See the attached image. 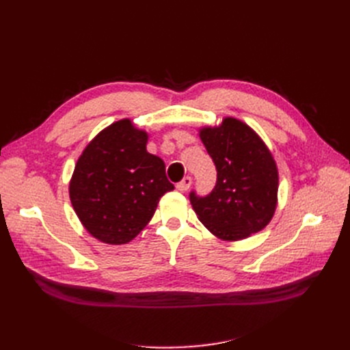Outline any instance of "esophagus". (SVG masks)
<instances>
[{"instance_id":"obj_1","label":"esophagus","mask_w":350,"mask_h":350,"mask_svg":"<svg viewBox=\"0 0 350 350\" xmlns=\"http://www.w3.org/2000/svg\"><path fill=\"white\" fill-rule=\"evenodd\" d=\"M193 184V178L191 176H185L181 183L176 184V189L178 191H187V189L189 188V185Z\"/></svg>"}]
</instances>
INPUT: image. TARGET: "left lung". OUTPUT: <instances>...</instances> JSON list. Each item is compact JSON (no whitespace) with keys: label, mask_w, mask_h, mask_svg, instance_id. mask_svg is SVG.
<instances>
[{"label":"left lung","mask_w":350,"mask_h":350,"mask_svg":"<svg viewBox=\"0 0 350 350\" xmlns=\"http://www.w3.org/2000/svg\"><path fill=\"white\" fill-rule=\"evenodd\" d=\"M198 131L217 171L208 196L189 194L198 220L221 241L257 234L270 224L278 206L279 171L269 147L250 125L232 116Z\"/></svg>","instance_id":"8db88e82"}]
</instances>
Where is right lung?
I'll return each instance as SVG.
<instances>
[{
  "mask_svg": "<svg viewBox=\"0 0 350 350\" xmlns=\"http://www.w3.org/2000/svg\"><path fill=\"white\" fill-rule=\"evenodd\" d=\"M149 134L115 121L84 147L70 179V200L89 234L109 245L133 241L172 191L165 163L147 152Z\"/></svg>",
  "mask_w": 350,
  "mask_h": 350,
  "instance_id": "obj_1",
  "label": "right lung"
}]
</instances>
